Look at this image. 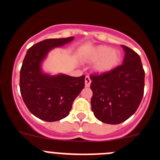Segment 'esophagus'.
I'll use <instances>...</instances> for the list:
<instances>
[{"label":"esophagus","mask_w":160,"mask_h":160,"mask_svg":"<svg viewBox=\"0 0 160 160\" xmlns=\"http://www.w3.org/2000/svg\"><path fill=\"white\" fill-rule=\"evenodd\" d=\"M90 83H91V80H90V77L89 76H86V78H85V85H86V87H90Z\"/></svg>","instance_id":"obj_1"}]
</instances>
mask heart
<instances>
[{"label":"heart","mask_w":160,"mask_h":160,"mask_svg":"<svg viewBox=\"0 0 160 160\" xmlns=\"http://www.w3.org/2000/svg\"><path fill=\"white\" fill-rule=\"evenodd\" d=\"M122 59V54L118 49H112L108 46H98L88 53L85 60L89 62L94 63V70L99 73H103L118 66Z\"/></svg>","instance_id":"1"}]
</instances>
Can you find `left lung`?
I'll list each match as a JSON object with an SVG mask.
<instances>
[{
    "mask_svg": "<svg viewBox=\"0 0 160 160\" xmlns=\"http://www.w3.org/2000/svg\"><path fill=\"white\" fill-rule=\"evenodd\" d=\"M123 63L111 70L91 74V109L101 122L118 124L137 111L144 93L145 72L139 55L122 46Z\"/></svg>",
    "mask_w": 160,
    "mask_h": 160,
    "instance_id": "left-lung-1",
    "label": "left lung"
}]
</instances>
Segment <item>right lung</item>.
<instances>
[{
    "label": "right lung",
    "mask_w": 160,
    "mask_h": 160,
    "mask_svg": "<svg viewBox=\"0 0 160 160\" xmlns=\"http://www.w3.org/2000/svg\"><path fill=\"white\" fill-rule=\"evenodd\" d=\"M73 37L46 39L27 50L20 70V91L25 106L34 116L46 122L66 118L73 100L85 87V75L49 76L41 70V62L54 47L71 42Z\"/></svg>",
    "instance_id": "1"
}]
</instances>
